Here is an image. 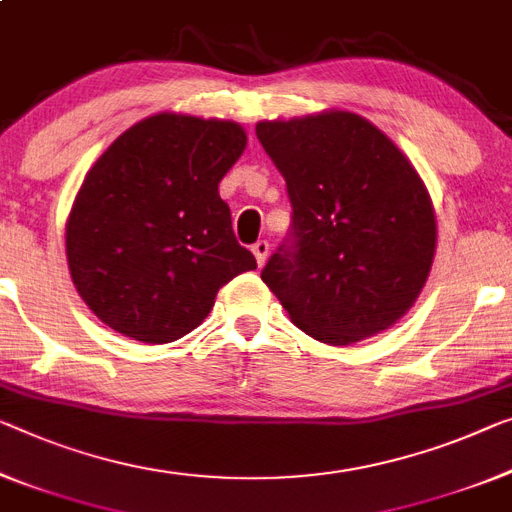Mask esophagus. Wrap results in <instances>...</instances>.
Here are the masks:
<instances>
[{
  "label": "esophagus",
  "mask_w": 512,
  "mask_h": 512,
  "mask_svg": "<svg viewBox=\"0 0 512 512\" xmlns=\"http://www.w3.org/2000/svg\"><path fill=\"white\" fill-rule=\"evenodd\" d=\"M251 251H254V256H256V263H258V267H263L265 258H267V251H270V245H267V240H258L256 245L251 247Z\"/></svg>",
  "instance_id": "esophagus-1"
}]
</instances>
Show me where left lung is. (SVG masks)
Segmentation results:
<instances>
[{
  "label": "left lung",
  "mask_w": 512,
  "mask_h": 512,
  "mask_svg": "<svg viewBox=\"0 0 512 512\" xmlns=\"http://www.w3.org/2000/svg\"><path fill=\"white\" fill-rule=\"evenodd\" d=\"M256 137L293 206L288 240L261 272L267 288L320 343L389 329L435 258V210L412 162L371 121L338 109L261 121Z\"/></svg>",
  "instance_id": "1"
}]
</instances>
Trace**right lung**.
Here are the masks:
<instances>
[{"instance_id": "right-lung-1", "label": "right lung", "mask_w": 512, "mask_h": 512, "mask_svg": "<svg viewBox=\"0 0 512 512\" xmlns=\"http://www.w3.org/2000/svg\"><path fill=\"white\" fill-rule=\"evenodd\" d=\"M245 146L238 123L162 112L98 157L70 208L66 256L107 327L171 343L201 325L224 283L254 270L217 190Z\"/></svg>"}]
</instances>
